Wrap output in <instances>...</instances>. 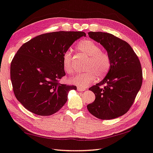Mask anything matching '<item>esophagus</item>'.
Here are the masks:
<instances>
[{
	"instance_id": "1",
	"label": "esophagus",
	"mask_w": 153,
	"mask_h": 153,
	"mask_svg": "<svg viewBox=\"0 0 153 153\" xmlns=\"http://www.w3.org/2000/svg\"><path fill=\"white\" fill-rule=\"evenodd\" d=\"M77 89L79 91H83L85 90V88H81V87H77Z\"/></svg>"
}]
</instances>
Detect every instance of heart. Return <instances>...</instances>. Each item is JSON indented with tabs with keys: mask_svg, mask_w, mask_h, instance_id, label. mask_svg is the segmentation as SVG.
<instances>
[{
	"mask_svg": "<svg viewBox=\"0 0 153 153\" xmlns=\"http://www.w3.org/2000/svg\"><path fill=\"white\" fill-rule=\"evenodd\" d=\"M77 50L88 57L84 73L76 74L69 79V82L79 87L84 88L94 82L97 77L101 79L105 77L111 68V59L106 52L101 51L99 45L90 40L79 42L76 46ZM72 53L67 50L63 55V68L68 74H71L74 71Z\"/></svg>",
	"mask_w": 153,
	"mask_h": 153,
	"instance_id": "1",
	"label": "heart"
}]
</instances>
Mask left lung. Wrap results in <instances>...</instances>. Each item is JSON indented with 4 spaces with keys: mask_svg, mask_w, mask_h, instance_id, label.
<instances>
[{
    "mask_svg": "<svg viewBox=\"0 0 153 153\" xmlns=\"http://www.w3.org/2000/svg\"><path fill=\"white\" fill-rule=\"evenodd\" d=\"M88 35L107 50L111 68L101 82L89 89L95 94V100L87 108L98 119L119 117L129 110L141 88V65L127 42L107 32H89Z\"/></svg>",
    "mask_w": 153,
    "mask_h": 153,
    "instance_id": "1",
    "label": "left lung"
}]
</instances>
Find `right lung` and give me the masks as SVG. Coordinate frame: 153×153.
I'll use <instances>...</instances> for the list:
<instances>
[{
	"mask_svg": "<svg viewBox=\"0 0 153 153\" xmlns=\"http://www.w3.org/2000/svg\"><path fill=\"white\" fill-rule=\"evenodd\" d=\"M83 32L46 33L31 39L17 51L10 64V79L18 101L36 115L48 116L66 103L76 86L59 83L65 75L63 55Z\"/></svg>",
	"mask_w": 153,
	"mask_h": 153,
	"instance_id": "1",
	"label": "right lung"
}]
</instances>
